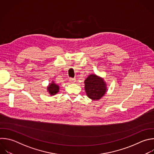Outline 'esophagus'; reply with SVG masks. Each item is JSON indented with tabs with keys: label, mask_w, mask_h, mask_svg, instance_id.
I'll return each instance as SVG.
<instances>
[{
	"label": "esophagus",
	"mask_w": 154,
	"mask_h": 154,
	"mask_svg": "<svg viewBox=\"0 0 154 154\" xmlns=\"http://www.w3.org/2000/svg\"><path fill=\"white\" fill-rule=\"evenodd\" d=\"M69 81L70 83H75V79L74 78H70Z\"/></svg>",
	"instance_id": "obj_1"
}]
</instances>
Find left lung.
Listing matches in <instances>:
<instances>
[{"label":"left lung","instance_id":"obj_1","mask_svg":"<svg viewBox=\"0 0 154 154\" xmlns=\"http://www.w3.org/2000/svg\"><path fill=\"white\" fill-rule=\"evenodd\" d=\"M84 84L86 94L93 100H99L107 91L104 79L95 74L90 75L84 81Z\"/></svg>","mask_w":154,"mask_h":154}]
</instances>
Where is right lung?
Returning <instances> with one entry per match:
<instances>
[{
	"label": "right lung",
	"instance_id": "obj_1",
	"mask_svg": "<svg viewBox=\"0 0 154 154\" xmlns=\"http://www.w3.org/2000/svg\"><path fill=\"white\" fill-rule=\"evenodd\" d=\"M47 90L51 96H54L58 93L60 90V87L58 85L56 84L54 81H52L51 83L49 84L47 87Z\"/></svg>",
	"mask_w": 154,
	"mask_h": 154
}]
</instances>
